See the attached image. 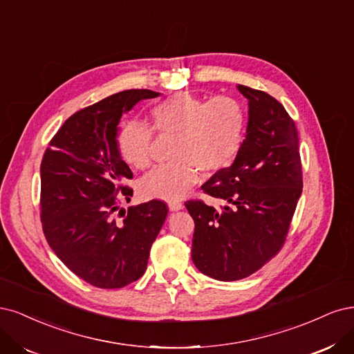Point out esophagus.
Listing matches in <instances>:
<instances>
[{
    "mask_svg": "<svg viewBox=\"0 0 354 354\" xmlns=\"http://www.w3.org/2000/svg\"><path fill=\"white\" fill-rule=\"evenodd\" d=\"M169 210L170 212H178V210H180V209H184V204L182 203H179V201H170L169 204Z\"/></svg>",
    "mask_w": 354,
    "mask_h": 354,
    "instance_id": "1",
    "label": "esophagus"
}]
</instances>
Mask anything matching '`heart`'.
Returning a JSON list of instances; mask_svg holds the SVG:
<instances>
[{
	"label": "heart",
	"mask_w": 354,
	"mask_h": 354,
	"mask_svg": "<svg viewBox=\"0 0 354 354\" xmlns=\"http://www.w3.org/2000/svg\"><path fill=\"white\" fill-rule=\"evenodd\" d=\"M151 129L175 135L172 158L147 174L140 184L145 198L176 201L198 176L214 175L230 167L245 140L247 113L232 97L204 100L189 93H176L150 110ZM153 131L141 122L124 123L118 133L120 157L135 169L151 162Z\"/></svg>",
	"instance_id": "obj_1"
}]
</instances>
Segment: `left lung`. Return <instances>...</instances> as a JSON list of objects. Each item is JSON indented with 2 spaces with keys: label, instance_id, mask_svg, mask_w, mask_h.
Segmentation results:
<instances>
[{
  "label": "left lung",
  "instance_id": "8db88e82",
  "mask_svg": "<svg viewBox=\"0 0 354 354\" xmlns=\"http://www.w3.org/2000/svg\"><path fill=\"white\" fill-rule=\"evenodd\" d=\"M236 88L248 100L243 148L230 167L201 185L222 204L185 203L196 223L194 265L218 281L247 278L279 253L303 191L294 120L265 91Z\"/></svg>",
  "mask_w": 354,
  "mask_h": 354
}]
</instances>
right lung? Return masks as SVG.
I'll list each match as a JSON object with an SVG mask.
<instances>
[{"mask_svg": "<svg viewBox=\"0 0 354 354\" xmlns=\"http://www.w3.org/2000/svg\"><path fill=\"white\" fill-rule=\"evenodd\" d=\"M160 94L128 89L76 111L57 131L41 163V222L55 256L97 288L140 279L167 216L166 203L129 201V166L118 150V124L136 102Z\"/></svg>", "mask_w": 354, "mask_h": 354, "instance_id": "obj_1", "label": "right lung"}]
</instances>
